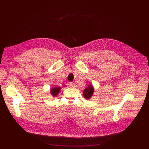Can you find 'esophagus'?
<instances>
[{"mask_svg":"<svg viewBox=\"0 0 149 149\" xmlns=\"http://www.w3.org/2000/svg\"><path fill=\"white\" fill-rule=\"evenodd\" d=\"M70 87L71 88H74L75 87V84L74 83H72V82H70Z\"/></svg>","mask_w":149,"mask_h":149,"instance_id":"esophagus-1","label":"esophagus"}]
</instances>
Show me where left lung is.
<instances>
[{"label": "left lung", "mask_w": 149, "mask_h": 149, "mask_svg": "<svg viewBox=\"0 0 149 149\" xmlns=\"http://www.w3.org/2000/svg\"><path fill=\"white\" fill-rule=\"evenodd\" d=\"M94 89L91 85H89L88 87H87L83 91V95L86 99L89 100L92 97L94 93Z\"/></svg>", "instance_id": "left-lung-1"}]
</instances>
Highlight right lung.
Instances as JSON below:
<instances>
[{
    "instance_id": "1",
    "label": "right lung",
    "mask_w": 149,
    "mask_h": 149,
    "mask_svg": "<svg viewBox=\"0 0 149 149\" xmlns=\"http://www.w3.org/2000/svg\"><path fill=\"white\" fill-rule=\"evenodd\" d=\"M61 88L60 87H55L54 88H52L51 89V95L53 97H56V95H58V94L59 93Z\"/></svg>"
}]
</instances>
